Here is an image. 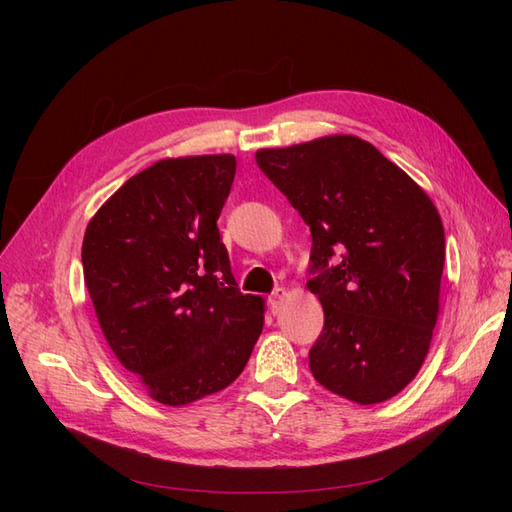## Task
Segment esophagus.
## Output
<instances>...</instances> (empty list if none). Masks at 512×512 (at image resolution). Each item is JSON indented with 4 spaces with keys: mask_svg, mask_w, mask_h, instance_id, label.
<instances>
[{
    "mask_svg": "<svg viewBox=\"0 0 512 512\" xmlns=\"http://www.w3.org/2000/svg\"><path fill=\"white\" fill-rule=\"evenodd\" d=\"M284 297H286V290H284V288H275V290L271 292L269 305H271V312H273V314H277V309H280V303H282Z\"/></svg>",
    "mask_w": 512,
    "mask_h": 512,
    "instance_id": "1",
    "label": "esophagus"
}]
</instances>
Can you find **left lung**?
Listing matches in <instances>:
<instances>
[{"label": "left lung", "mask_w": 512, "mask_h": 512, "mask_svg": "<svg viewBox=\"0 0 512 512\" xmlns=\"http://www.w3.org/2000/svg\"><path fill=\"white\" fill-rule=\"evenodd\" d=\"M256 164L312 232L307 288L324 309L314 378L363 406L391 399L421 369L438 320V209L356 136L260 149Z\"/></svg>", "instance_id": "1"}]
</instances>
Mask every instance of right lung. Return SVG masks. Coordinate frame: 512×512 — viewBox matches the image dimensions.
Here are the masks:
<instances>
[{
	"instance_id": "obj_1",
	"label": "right lung",
	"mask_w": 512,
	"mask_h": 512,
	"mask_svg": "<svg viewBox=\"0 0 512 512\" xmlns=\"http://www.w3.org/2000/svg\"><path fill=\"white\" fill-rule=\"evenodd\" d=\"M235 170L232 156L160 160L85 230V284L106 342L164 406L226 389L262 333V301L237 288L218 228Z\"/></svg>"
}]
</instances>
